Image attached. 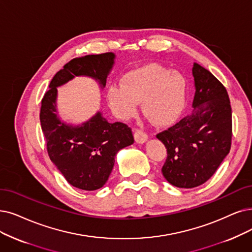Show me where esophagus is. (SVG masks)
Segmentation results:
<instances>
[{
    "label": "esophagus",
    "mask_w": 252,
    "mask_h": 252,
    "mask_svg": "<svg viewBox=\"0 0 252 252\" xmlns=\"http://www.w3.org/2000/svg\"><path fill=\"white\" fill-rule=\"evenodd\" d=\"M134 139L137 144H144L148 140V135L142 130L136 129L134 131Z\"/></svg>",
    "instance_id": "esophagus-1"
}]
</instances>
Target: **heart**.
<instances>
[{
    "mask_svg": "<svg viewBox=\"0 0 252 252\" xmlns=\"http://www.w3.org/2000/svg\"><path fill=\"white\" fill-rule=\"evenodd\" d=\"M186 95L183 75L155 63L131 70L121 79V86L107 89L108 105L118 118L134 117L142 102L144 114L156 126L175 122L185 107Z\"/></svg>",
    "mask_w": 252,
    "mask_h": 252,
    "instance_id": "b5f03b06",
    "label": "heart"
}]
</instances>
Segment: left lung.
Instances as JSON below:
<instances>
[{"instance_id": "1", "label": "left lung", "mask_w": 252, "mask_h": 252, "mask_svg": "<svg viewBox=\"0 0 252 252\" xmlns=\"http://www.w3.org/2000/svg\"><path fill=\"white\" fill-rule=\"evenodd\" d=\"M192 112L157 134L167 151L163 177L179 188H193L214 175L229 153L231 108L225 88L207 69L192 65Z\"/></svg>"}]
</instances>
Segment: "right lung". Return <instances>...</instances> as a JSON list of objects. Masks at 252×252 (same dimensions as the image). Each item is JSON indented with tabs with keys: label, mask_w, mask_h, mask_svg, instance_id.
Returning <instances> with one entry per match:
<instances>
[{
	"label": "right lung",
	"mask_w": 252,
	"mask_h": 252,
	"mask_svg": "<svg viewBox=\"0 0 252 252\" xmlns=\"http://www.w3.org/2000/svg\"><path fill=\"white\" fill-rule=\"evenodd\" d=\"M116 61L114 53L73 59L53 77L41 101L40 123L50 160L67 182L82 190L101 188L120 150L134 143L127 125L109 123L98 112L80 124L67 123L58 112V88L78 76L94 79L101 90Z\"/></svg>",
	"instance_id": "obj_1"
}]
</instances>
